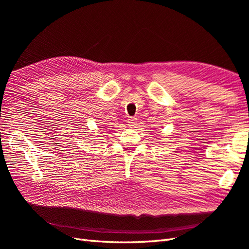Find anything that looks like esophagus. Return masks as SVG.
Returning <instances> with one entry per match:
<instances>
[{
  "mask_svg": "<svg viewBox=\"0 0 249 249\" xmlns=\"http://www.w3.org/2000/svg\"><path fill=\"white\" fill-rule=\"evenodd\" d=\"M127 123H129V125H130L131 127H134L135 125H136V124H137V118L130 117L129 119H127Z\"/></svg>",
  "mask_w": 249,
  "mask_h": 249,
  "instance_id": "34e87169",
  "label": "esophagus"
}]
</instances>
